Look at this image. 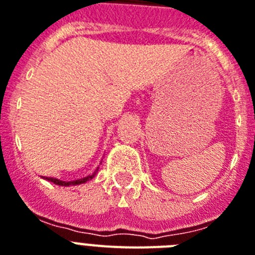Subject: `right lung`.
I'll list each match as a JSON object with an SVG mask.
<instances>
[{
  "instance_id": "obj_1",
  "label": "right lung",
  "mask_w": 255,
  "mask_h": 255,
  "mask_svg": "<svg viewBox=\"0 0 255 255\" xmlns=\"http://www.w3.org/2000/svg\"><path fill=\"white\" fill-rule=\"evenodd\" d=\"M95 174H96V172H95L94 174H91V176H88V177L81 178V180H75V181H61V180H57V178H52V177H45V180L52 181L53 184L61 185V186H69V185H79V184H83V182H87L88 180H91V178L94 177Z\"/></svg>"
}]
</instances>
